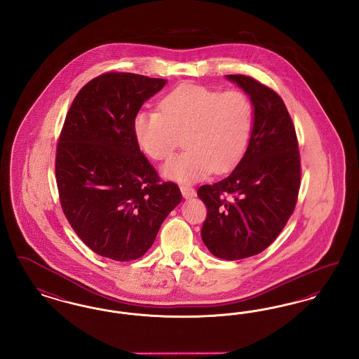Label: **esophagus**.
Instances as JSON below:
<instances>
[{
  "instance_id": "obj_1",
  "label": "esophagus",
  "mask_w": 359,
  "mask_h": 359,
  "mask_svg": "<svg viewBox=\"0 0 359 359\" xmlns=\"http://www.w3.org/2000/svg\"><path fill=\"white\" fill-rule=\"evenodd\" d=\"M180 191H182V194H183V196L188 199V198H192V196H195L196 195V191L192 187H189V186H180Z\"/></svg>"
}]
</instances>
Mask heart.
<instances>
[{
  "mask_svg": "<svg viewBox=\"0 0 359 359\" xmlns=\"http://www.w3.org/2000/svg\"><path fill=\"white\" fill-rule=\"evenodd\" d=\"M160 111H140L133 129L140 148L154 160H165L180 145L164 175L191 182L214 171L231 170L245 154L253 130L255 107L241 90L182 85L158 104Z\"/></svg>",
  "mask_w": 359,
  "mask_h": 359,
  "instance_id": "obj_1",
  "label": "heart"
}]
</instances>
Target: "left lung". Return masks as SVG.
<instances>
[{
  "instance_id": "1",
  "label": "left lung",
  "mask_w": 359,
  "mask_h": 359,
  "mask_svg": "<svg viewBox=\"0 0 359 359\" xmlns=\"http://www.w3.org/2000/svg\"><path fill=\"white\" fill-rule=\"evenodd\" d=\"M227 78L249 94L255 123L248 149L222 180L201 186L207 217L202 239L218 258L234 261L264 252L296 207L302 165L293 122L281 97L248 75Z\"/></svg>"
}]
</instances>
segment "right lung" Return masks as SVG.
Returning a JSON list of instances; mask_svg holds the SVG:
<instances>
[{
  "label": "right lung",
  "mask_w": 359,
  "mask_h": 359,
  "mask_svg": "<svg viewBox=\"0 0 359 359\" xmlns=\"http://www.w3.org/2000/svg\"><path fill=\"white\" fill-rule=\"evenodd\" d=\"M164 79L109 71L81 88L56 147L62 210L76 236L116 261L144 256L167 215L182 202L140 151L133 123Z\"/></svg>",
  "instance_id": "right-lung-1"
}]
</instances>
